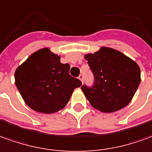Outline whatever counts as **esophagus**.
Listing matches in <instances>:
<instances>
[{"instance_id":"esophagus-1","label":"esophagus","mask_w":152,"mask_h":152,"mask_svg":"<svg viewBox=\"0 0 152 152\" xmlns=\"http://www.w3.org/2000/svg\"><path fill=\"white\" fill-rule=\"evenodd\" d=\"M78 78L81 80V82L83 83V79H84V76H83V74H80L79 76H78Z\"/></svg>"}]
</instances>
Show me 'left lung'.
<instances>
[{"instance_id": "obj_1", "label": "left lung", "mask_w": 152, "mask_h": 152, "mask_svg": "<svg viewBox=\"0 0 152 152\" xmlns=\"http://www.w3.org/2000/svg\"><path fill=\"white\" fill-rule=\"evenodd\" d=\"M94 77L91 86L81 87L94 108L110 113L128 105L141 82L139 66L118 50L102 47L85 56Z\"/></svg>"}]
</instances>
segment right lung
<instances>
[{"mask_svg":"<svg viewBox=\"0 0 152 152\" xmlns=\"http://www.w3.org/2000/svg\"><path fill=\"white\" fill-rule=\"evenodd\" d=\"M70 65L43 48L32 54L16 69L15 84L23 99L37 112L50 114L63 109L82 82L69 74Z\"/></svg>","mask_w":152,"mask_h":152,"instance_id":"add662e5","label":"right lung"}]
</instances>
